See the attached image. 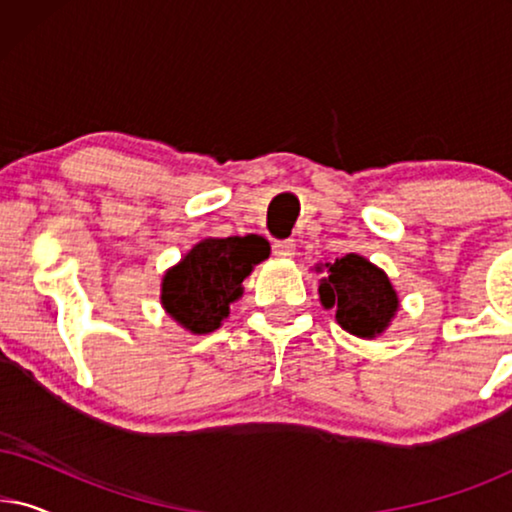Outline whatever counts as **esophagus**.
<instances>
[{"label":"esophagus","mask_w":512,"mask_h":512,"mask_svg":"<svg viewBox=\"0 0 512 512\" xmlns=\"http://www.w3.org/2000/svg\"><path fill=\"white\" fill-rule=\"evenodd\" d=\"M272 251H275V256L279 258H291L296 254V240H275Z\"/></svg>","instance_id":"34e87169"}]
</instances>
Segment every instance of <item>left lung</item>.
Returning <instances> with one entry per match:
<instances>
[{
  "label": "left lung",
  "mask_w": 512,
  "mask_h": 512,
  "mask_svg": "<svg viewBox=\"0 0 512 512\" xmlns=\"http://www.w3.org/2000/svg\"><path fill=\"white\" fill-rule=\"evenodd\" d=\"M319 296L324 307H333L338 324L359 338L380 335L398 310V298L389 277L356 254L326 263Z\"/></svg>",
  "instance_id": "left-lung-1"
}]
</instances>
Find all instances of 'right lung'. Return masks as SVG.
I'll use <instances>...</instances> for the list:
<instances>
[{
  "label": "right lung",
  "instance_id": "1",
  "mask_svg": "<svg viewBox=\"0 0 512 512\" xmlns=\"http://www.w3.org/2000/svg\"><path fill=\"white\" fill-rule=\"evenodd\" d=\"M270 244L258 235L202 240L163 279V307L193 333H212L242 296V282L268 258Z\"/></svg>",
  "mask_w": 512,
  "mask_h": 512
}]
</instances>
